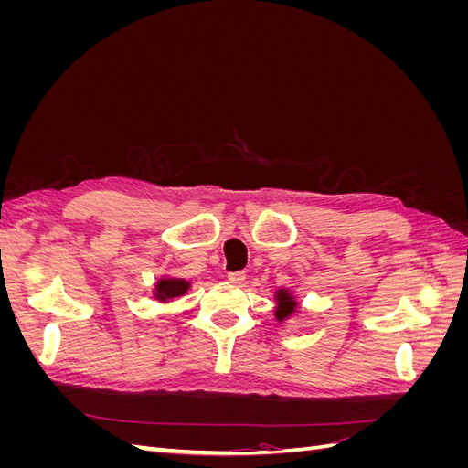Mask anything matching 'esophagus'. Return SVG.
<instances>
[{"label": "esophagus", "mask_w": 468, "mask_h": 468, "mask_svg": "<svg viewBox=\"0 0 468 468\" xmlns=\"http://www.w3.org/2000/svg\"><path fill=\"white\" fill-rule=\"evenodd\" d=\"M244 279H246L244 271H232V273H229V281L232 282V285H242Z\"/></svg>", "instance_id": "obj_1"}]
</instances>
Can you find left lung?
<instances>
[{"label": "left lung", "mask_w": 468, "mask_h": 468, "mask_svg": "<svg viewBox=\"0 0 468 468\" xmlns=\"http://www.w3.org/2000/svg\"><path fill=\"white\" fill-rule=\"evenodd\" d=\"M294 306H296V303H294V299L292 296L287 292V291H279L277 292V320H282V318H287L289 314H292L294 313Z\"/></svg>", "instance_id": "8db88e82"}]
</instances>
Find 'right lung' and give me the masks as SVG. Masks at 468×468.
<instances>
[{
	"mask_svg": "<svg viewBox=\"0 0 468 468\" xmlns=\"http://www.w3.org/2000/svg\"><path fill=\"white\" fill-rule=\"evenodd\" d=\"M189 289V282L183 279H162L158 285H155V296L160 301L174 299V296H179Z\"/></svg>",
	"mask_w": 468,
	"mask_h": 468,
	"instance_id": "right-lung-1",
	"label": "right lung"
}]
</instances>
